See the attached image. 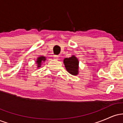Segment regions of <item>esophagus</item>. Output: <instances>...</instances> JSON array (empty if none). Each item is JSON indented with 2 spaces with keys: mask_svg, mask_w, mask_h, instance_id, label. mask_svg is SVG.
I'll list each match as a JSON object with an SVG mask.
<instances>
[{
  "mask_svg": "<svg viewBox=\"0 0 123 123\" xmlns=\"http://www.w3.org/2000/svg\"><path fill=\"white\" fill-rule=\"evenodd\" d=\"M58 55H54V58H55V60H58Z\"/></svg>",
  "mask_w": 123,
  "mask_h": 123,
  "instance_id": "esophagus-1",
  "label": "esophagus"
}]
</instances>
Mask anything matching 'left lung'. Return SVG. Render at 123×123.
<instances>
[{
	"label": "left lung",
	"mask_w": 123,
	"mask_h": 123,
	"mask_svg": "<svg viewBox=\"0 0 123 123\" xmlns=\"http://www.w3.org/2000/svg\"><path fill=\"white\" fill-rule=\"evenodd\" d=\"M63 63L65 64L66 69L69 73L73 75H77L78 74L79 61L77 58L74 55L69 58H66L63 60Z\"/></svg>",
	"instance_id": "left-lung-1"
}]
</instances>
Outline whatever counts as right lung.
Instances as JSON below:
<instances>
[{
	"label": "right lung",
	"instance_id": "1",
	"mask_svg": "<svg viewBox=\"0 0 123 123\" xmlns=\"http://www.w3.org/2000/svg\"><path fill=\"white\" fill-rule=\"evenodd\" d=\"M37 60V62H36V63H37L38 65L37 67H40L42 62L46 60V58H45L44 57H40L38 58Z\"/></svg>",
	"mask_w": 123,
	"mask_h": 123
}]
</instances>
